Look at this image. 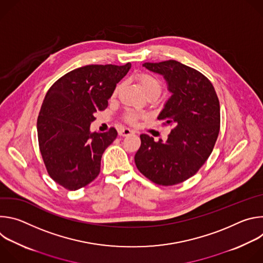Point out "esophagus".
Returning <instances> with one entry per match:
<instances>
[{
    "mask_svg": "<svg viewBox=\"0 0 263 263\" xmlns=\"http://www.w3.org/2000/svg\"><path fill=\"white\" fill-rule=\"evenodd\" d=\"M119 134L120 136H129L131 134H134V131L133 130H130L128 128H122L120 131H119Z\"/></svg>",
    "mask_w": 263,
    "mask_h": 263,
    "instance_id": "34e87169",
    "label": "esophagus"
}]
</instances>
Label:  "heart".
<instances>
[{"instance_id": "heart-1", "label": "heart", "mask_w": 263, "mask_h": 263, "mask_svg": "<svg viewBox=\"0 0 263 263\" xmlns=\"http://www.w3.org/2000/svg\"><path fill=\"white\" fill-rule=\"evenodd\" d=\"M137 82L139 83V85L141 86V88L143 89V91L145 92L146 97L148 96H159L162 91V82L161 80L156 77L155 74L149 73L146 71H140L138 72L135 76ZM123 84L120 82L118 83L114 90H112V97H117L119 95V92L122 89ZM144 115L143 114H139L137 111L128 109L125 111V114L123 116V119L126 123L130 124V125H136L138 123L139 120L143 119Z\"/></svg>"}]
</instances>
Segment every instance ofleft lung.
I'll return each mask as SVG.
<instances>
[{"instance_id": "8db88e82", "label": "left lung", "mask_w": 263, "mask_h": 263, "mask_svg": "<svg viewBox=\"0 0 263 263\" xmlns=\"http://www.w3.org/2000/svg\"><path fill=\"white\" fill-rule=\"evenodd\" d=\"M143 66L163 74L173 93L157 118L172 131L165 142L141 134L135 164L153 183L176 185L196 175L210 156L219 133V101L210 80L191 66L176 60Z\"/></svg>"}]
</instances>
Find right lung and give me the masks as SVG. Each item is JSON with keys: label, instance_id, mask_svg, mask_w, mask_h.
I'll use <instances>...</instances> for the list:
<instances>
[{"label": "right lung", "instance_id": "obj_1", "mask_svg": "<svg viewBox=\"0 0 263 263\" xmlns=\"http://www.w3.org/2000/svg\"><path fill=\"white\" fill-rule=\"evenodd\" d=\"M130 67V62L85 65L65 73L48 90L37 119L39 144L48 174L64 189L80 190L100 174L102 155L118 131L112 127L91 133L89 127Z\"/></svg>", "mask_w": 263, "mask_h": 263}]
</instances>
